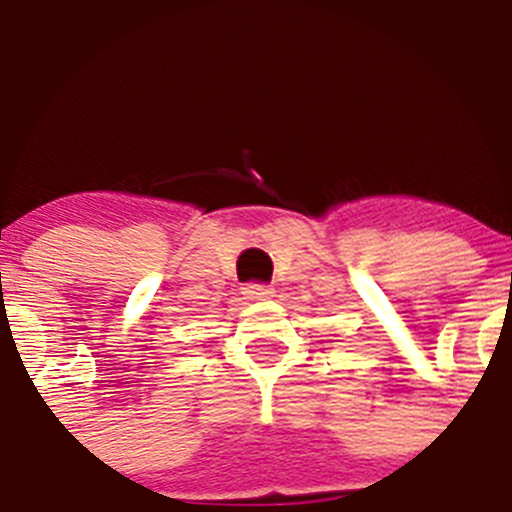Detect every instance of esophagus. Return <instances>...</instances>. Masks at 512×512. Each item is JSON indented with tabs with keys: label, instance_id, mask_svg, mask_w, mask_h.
<instances>
[{
	"label": "esophagus",
	"instance_id": "esophagus-1",
	"mask_svg": "<svg viewBox=\"0 0 512 512\" xmlns=\"http://www.w3.org/2000/svg\"><path fill=\"white\" fill-rule=\"evenodd\" d=\"M242 294H245V299L250 301H267L274 297V289L265 287V284H247V287L242 289Z\"/></svg>",
	"mask_w": 512,
	"mask_h": 512
}]
</instances>
